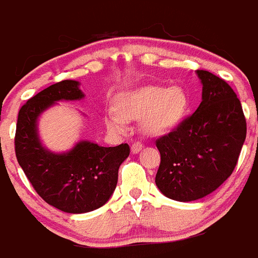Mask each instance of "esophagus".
<instances>
[{"label": "esophagus", "instance_id": "1", "mask_svg": "<svg viewBox=\"0 0 258 258\" xmlns=\"http://www.w3.org/2000/svg\"><path fill=\"white\" fill-rule=\"evenodd\" d=\"M142 150V144L141 142H135V144H132L131 146V151L132 154H139L140 151Z\"/></svg>", "mask_w": 258, "mask_h": 258}]
</instances>
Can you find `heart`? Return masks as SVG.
<instances>
[{
	"mask_svg": "<svg viewBox=\"0 0 258 258\" xmlns=\"http://www.w3.org/2000/svg\"><path fill=\"white\" fill-rule=\"evenodd\" d=\"M189 98L179 86H146L119 94L116 112H107L104 123L109 131L122 134L127 121L141 119V128L149 136H160L176 128L189 111Z\"/></svg>",
	"mask_w": 258,
	"mask_h": 258,
	"instance_id": "1",
	"label": "heart"
}]
</instances>
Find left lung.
<instances>
[{
	"instance_id": "1",
	"label": "left lung",
	"mask_w": 258,
	"mask_h": 258,
	"mask_svg": "<svg viewBox=\"0 0 258 258\" xmlns=\"http://www.w3.org/2000/svg\"><path fill=\"white\" fill-rule=\"evenodd\" d=\"M203 86L198 109L156 140L161 161L155 182L167 198L192 202L218 189L233 172L246 140V118L233 89L197 71Z\"/></svg>"
}]
</instances>
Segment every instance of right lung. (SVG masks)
<instances>
[{
    "label": "right lung",
    "mask_w": 258,
    "mask_h": 258,
    "mask_svg": "<svg viewBox=\"0 0 258 258\" xmlns=\"http://www.w3.org/2000/svg\"><path fill=\"white\" fill-rule=\"evenodd\" d=\"M77 81H62L30 98L19 112L15 136L17 161L36 192L50 206L66 213L96 211L116 189L118 169L128 157L130 146H99L77 142L67 152H52L39 136V117L60 101H79L84 93Z\"/></svg>",
    "instance_id": "right-lung-1"
}]
</instances>
